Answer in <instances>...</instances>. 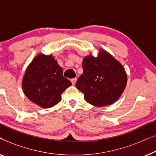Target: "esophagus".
I'll return each mask as SVG.
<instances>
[{"instance_id":"1","label":"esophagus","mask_w":156,"mask_h":156,"mask_svg":"<svg viewBox=\"0 0 156 156\" xmlns=\"http://www.w3.org/2000/svg\"><path fill=\"white\" fill-rule=\"evenodd\" d=\"M76 80H77V79H76V78H73V79H72V80H71L72 84H73V85L75 84H76Z\"/></svg>"}]
</instances>
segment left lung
Masks as SVG:
<instances>
[{"mask_svg": "<svg viewBox=\"0 0 156 156\" xmlns=\"http://www.w3.org/2000/svg\"><path fill=\"white\" fill-rule=\"evenodd\" d=\"M84 72L76 87L84 94L87 102L101 107L114 104L122 94L127 84L123 65L107 51L100 48L97 57L90 54L82 61Z\"/></svg>", "mask_w": 156, "mask_h": 156, "instance_id": "left-lung-1", "label": "left lung"}]
</instances>
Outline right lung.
I'll return each mask as SVG.
<instances>
[{
  "label": "right lung",
  "mask_w": 156,
  "mask_h": 156,
  "mask_svg": "<svg viewBox=\"0 0 156 156\" xmlns=\"http://www.w3.org/2000/svg\"><path fill=\"white\" fill-rule=\"evenodd\" d=\"M71 85V82L63 76L62 68L52 54L36 55L22 80L23 91L27 99L43 108L58 104L62 94Z\"/></svg>",
  "instance_id": "right-lung-1"
}]
</instances>
